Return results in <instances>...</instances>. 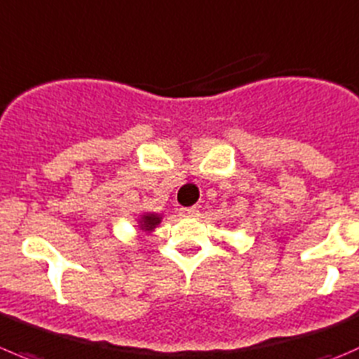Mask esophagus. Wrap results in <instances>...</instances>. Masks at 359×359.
I'll use <instances>...</instances> for the list:
<instances>
[{"label": "esophagus", "mask_w": 359, "mask_h": 359, "mask_svg": "<svg viewBox=\"0 0 359 359\" xmlns=\"http://www.w3.org/2000/svg\"><path fill=\"white\" fill-rule=\"evenodd\" d=\"M182 217H196L198 215V208L196 207H187V208H180L179 212Z\"/></svg>", "instance_id": "1"}]
</instances>
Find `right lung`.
<instances>
[{"label": "right lung", "mask_w": 359, "mask_h": 359, "mask_svg": "<svg viewBox=\"0 0 359 359\" xmlns=\"http://www.w3.org/2000/svg\"><path fill=\"white\" fill-rule=\"evenodd\" d=\"M161 219V214H156V212H144V214L138 217V229L144 233H152L156 229V226H159Z\"/></svg>", "instance_id": "obj_1"}]
</instances>
